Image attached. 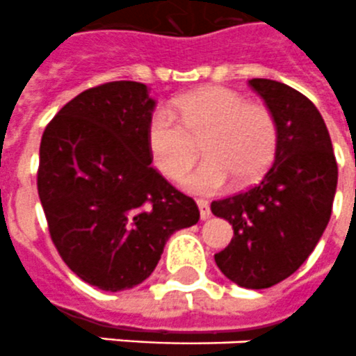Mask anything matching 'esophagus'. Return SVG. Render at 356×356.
<instances>
[{
    "label": "esophagus",
    "instance_id": "34e87169",
    "mask_svg": "<svg viewBox=\"0 0 356 356\" xmlns=\"http://www.w3.org/2000/svg\"><path fill=\"white\" fill-rule=\"evenodd\" d=\"M197 206H199V211H201V219L206 220L211 217L210 211V202L204 201V199H197Z\"/></svg>",
    "mask_w": 356,
    "mask_h": 356
}]
</instances>
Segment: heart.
<instances>
[{
	"mask_svg": "<svg viewBox=\"0 0 356 356\" xmlns=\"http://www.w3.org/2000/svg\"><path fill=\"white\" fill-rule=\"evenodd\" d=\"M204 137L202 161L183 179L188 192L211 195L232 181L257 183L268 172L279 146V128L270 110L248 103L228 86H204L173 99V110L155 108L148 119V150L164 177L177 181L197 157Z\"/></svg>",
	"mask_w": 356,
	"mask_h": 356,
	"instance_id": "1",
	"label": "heart"
}]
</instances>
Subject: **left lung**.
I'll use <instances>...</instances> for the list:
<instances>
[{"label": "left lung", "instance_id": "1", "mask_svg": "<svg viewBox=\"0 0 356 356\" xmlns=\"http://www.w3.org/2000/svg\"><path fill=\"white\" fill-rule=\"evenodd\" d=\"M279 128L271 168L246 192L211 202L234 238L215 253L219 270L241 288L279 284L302 266L330 222L337 192L333 145L325 122L306 95L284 83L250 79Z\"/></svg>", "mask_w": 356, "mask_h": 356}]
</instances>
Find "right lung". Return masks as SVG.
<instances>
[{
    "instance_id": "right-lung-1",
    "label": "right lung",
    "mask_w": 356,
    "mask_h": 356,
    "mask_svg": "<svg viewBox=\"0 0 356 356\" xmlns=\"http://www.w3.org/2000/svg\"><path fill=\"white\" fill-rule=\"evenodd\" d=\"M154 108L143 83H104L65 104L41 137L38 193L52 243L103 291L141 284L170 235L201 217L192 197L152 166Z\"/></svg>"
}]
</instances>
